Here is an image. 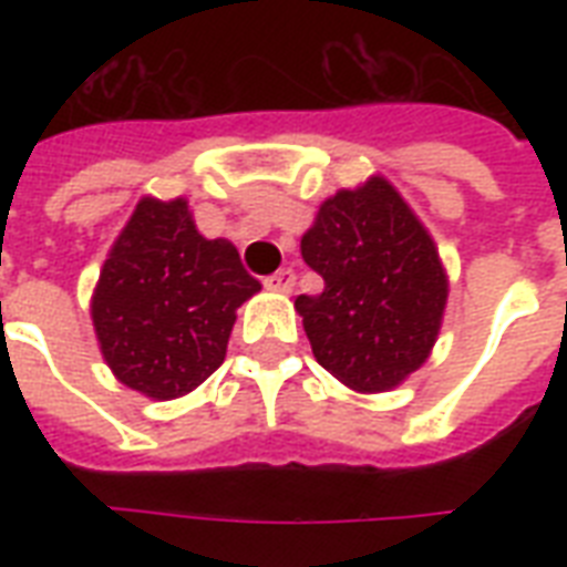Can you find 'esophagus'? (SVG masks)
Segmentation results:
<instances>
[{"mask_svg": "<svg viewBox=\"0 0 567 567\" xmlns=\"http://www.w3.org/2000/svg\"><path fill=\"white\" fill-rule=\"evenodd\" d=\"M293 282H297V274H293L291 267H282V270H276L274 276H267L265 279V288H270V291H291Z\"/></svg>", "mask_w": 567, "mask_h": 567, "instance_id": "1", "label": "esophagus"}]
</instances>
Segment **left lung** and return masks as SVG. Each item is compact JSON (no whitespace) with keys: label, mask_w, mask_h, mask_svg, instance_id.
<instances>
[{"label":"left lung","mask_w":567,"mask_h":567,"mask_svg":"<svg viewBox=\"0 0 567 567\" xmlns=\"http://www.w3.org/2000/svg\"><path fill=\"white\" fill-rule=\"evenodd\" d=\"M323 291L297 311L323 368L355 391H388L417 371L439 336L447 276L435 244L385 179L341 190L302 235Z\"/></svg>","instance_id":"left-lung-1"}]
</instances>
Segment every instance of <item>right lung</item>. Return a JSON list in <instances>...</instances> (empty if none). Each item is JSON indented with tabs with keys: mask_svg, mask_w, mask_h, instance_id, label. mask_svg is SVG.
<instances>
[{
	"mask_svg": "<svg viewBox=\"0 0 567 567\" xmlns=\"http://www.w3.org/2000/svg\"><path fill=\"white\" fill-rule=\"evenodd\" d=\"M258 288L229 240L196 231L185 199H141L93 291L102 355L141 394H188L223 364L235 309Z\"/></svg>",
	"mask_w": 567,
	"mask_h": 567,
	"instance_id": "obj_1",
	"label": "right lung"
}]
</instances>
